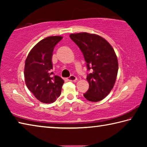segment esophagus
<instances>
[{
  "instance_id": "1",
  "label": "esophagus",
  "mask_w": 147,
  "mask_h": 147,
  "mask_svg": "<svg viewBox=\"0 0 147 147\" xmlns=\"http://www.w3.org/2000/svg\"><path fill=\"white\" fill-rule=\"evenodd\" d=\"M67 80L71 81V82H76L77 80V78L74 75H71L67 78Z\"/></svg>"
}]
</instances>
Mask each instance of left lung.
Here are the masks:
<instances>
[{"mask_svg":"<svg viewBox=\"0 0 147 147\" xmlns=\"http://www.w3.org/2000/svg\"><path fill=\"white\" fill-rule=\"evenodd\" d=\"M71 39L79 47L91 71L87 75L89 87L84 97L91 102H98L110 93L118 72V60L113 47L98 35L86 32L72 34Z\"/></svg>","mask_w":147,"mask_h":147,"instance_id":"left-lung-1","label":"left lung"}]
</instances>
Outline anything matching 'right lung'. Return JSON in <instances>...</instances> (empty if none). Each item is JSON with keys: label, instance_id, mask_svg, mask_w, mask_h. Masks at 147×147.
<instances>
[{"label": "right lung", "instance_id": "right-lung-1", "mask_svg": "<svg viewBox=\"0 0 147 147\" xmlns=\"http://www.w3.org/2000/svg\"><path fill=\"white\" fill-rule=\"evenodd\" d=\"M63 37L42 39L30 52L25 61L24 79L27 88L43 103L54 102L61 94L64 80L54 75L52 63L54 49Z\"/></svg>", "mask_w": 147, "mask_h": 147}]
</instances>
